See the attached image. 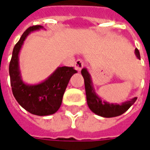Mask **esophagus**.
<instances>
[{
	"label": "esophagus",
	"mask_w": 150,
	"mask_h": 150,
	"mask_svg": "<svg viewBox=\"0 0 150 150\" xmlns=\"http://www.w3.org/2000/svg\"><path fill=\"white\" fill-rule=\"evenodd\" d=\"M84 62L82 60H77L76 61V63H75V69L78 71V72H80L81 69L84 67Z\"/></svg>",
	"instance_id": "34e87169"
}]
</instances>
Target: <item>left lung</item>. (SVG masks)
<instances>
[{
  "instance_id": "1",
  "label": "left lung",
  "mask_w": 150,
  "mask_h": 150,
  "mask_svg": "<svg viewBox=\"0 0 150 150\" xmlns=\"http://www.w3.org/2000/svg\"><path fill=\"white\" fill-rule=\"evenodd\" d=\"M135 54L139 60H141L140 52L137 48L135 49ZM81 75L84 77L85 81V89H86V100L88 107L94 114L99 116L106 118H111L119 116L124 114L125 111L129 109L132 104L134 103L137 98L135 97L130 100L124 102L121 104L110 103L108 102L102 100L95 92L94 86L92 83L90 74L86 68L81 69Z\"/></svg>"
}]
</instances>
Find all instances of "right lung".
I'll list each match as a JSON object with an SVG mask.
<instances>
[{"instance_id": "right-lung-1", "label": "right lung", "mask_w": 150, "mask_h": 150, "mask_svg": "<svg viewBox=\"0 0 150 150\" xmlns=\"http://www.w3.org/2000/svg\"><path fill=\"white\" fill-rule=\"evenodd\" d=\"M40 29H43V26H30L22 34L13 50L9 72L13 94L17 102L30 113L43 116L59 110L70 78L77 71L73 67H58L46 80L39 84L29 85L22 81L19 69L20 50L26 37Z\"/></svg>"}]
</instances>
